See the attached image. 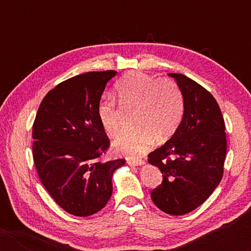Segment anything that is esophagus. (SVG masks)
<instances>
[{"instance_id":"esophagus-1","label":"esophagus","mask_w":251,"mask_h":251,"mask_svg":"<svg viewBox=\"0 0 251 251\" xmlns=\"http://www.w3.org/2000/svg\"><path fill=\"white\" fill-rule=\"evenodd\" d=\"M126 163L129 164L130 167H138V166H143V164H145V161L144 160H128L126 161Z\"/></svg>"}]
</instances>
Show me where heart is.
Returning <instances> with one entry per match:
<instances>
[{"label":"heart","mask_w":251,"mask_h":251,"mask_svg":"<svg viewBox=\"0 0 251 251\" xmlns=\"http://www.w3.org/2000/svg\"><path fill=\"white\" fill-rule=\"evenodd\" d=\"M114 92L120 104L137 108L135 126H138L116 137L113 149L118 153L132 157L142 155L156 137L162 140L173 135L183 119V94L168 78L155 80L142 72H129L116 82ZM98 119L108 135L118 133L119 115L112 102L99 104Z\"/></svg>","instance_id":"obj_1"}]
</instances>
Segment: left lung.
Masks as SVG:
<instances>
[{
  "instance_id": "8db88e82",
  "label": "left lung",
  "mask_w": 251,
  "mask_h": 251,
  "mask_svg": "<svg viewBox=\"0 0 251 251\" xmlns=\"http://www.w3.org/2000/svg\"><path fill=\"white\" fill-rule=\"evenodd\" d=\"M184 97V115L171 138L149 154L162 173L151 198L173 216L193 211L221 183L226 155L225 123L210 92L183 74L169 73Z\"/></svg>"
}]
</instances>
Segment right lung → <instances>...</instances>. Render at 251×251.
I'll return each instance as SVG.
<instances>
[{
    "label": "right lung",
    "instance_id": "1",
    "mask_svg": "<svg viewBox=\"0 0 251 251\" xmlns=\"http://www.w3.org/2000/svg\"><path fill=\"white\" fill-rule=\"evenodd\" d=\"M118 72H89L61 82L41 102L33 125V159L43 186L68 214L101 210L113 192L112 177L125 166L104 162L108 137L98 119L106 83Z\"/></svg>",
    "mask_w": 251,
    "mask_h": 251
}]
</instances>
